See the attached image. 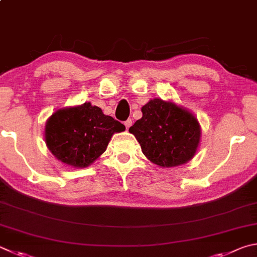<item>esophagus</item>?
I'll use <instances>...</instances> for the list:
<instances>
[{"instance_id": "esophagus-1", "label": "esophagus", "mask_w": 257, "mask_h": 257, "mask_svg": "<svg viewBox=\"0 0 257 257\" xmlns=\"http://www.w3.org/2000/svg\"><path fill=\"white\" fill-rule=\"evenodd\" d=\"M132 124H133V120L132 119H128L127 121H124V125H125V129H129L130 127H132Z\"/></svg>"}]
</instances>
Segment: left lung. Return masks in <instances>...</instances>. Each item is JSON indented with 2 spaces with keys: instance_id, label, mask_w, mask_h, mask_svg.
Segmentation results:
<instances>
[{
  "instance_id": "obj_1",
  "label": "left lung",
  "mask_w": 257,
  "mask_h": 257,
  "mask_svg": "<svg viewBox=\"0 0 257 257\" xmlns=\"http://www.w3.org/2000/svg\"><path fill=\"white\" fill-rule=\"evenodd\" d=\"M143 116L129 128L144 155L154 164L174 167L192 160L201 128L198 119L171 101L153 99L142 108Z\"/></svg>"
}]
</instances>
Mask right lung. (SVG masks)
<instances>
[{"mask_svg":"<svg viewBox=\"0 0 257 257\" xmlns=\"http://www.w3.org/2000/svg\"><path fill=\"white\" fill-rule=\"evenodd\" d=\"M125 127L90 102L56 111L45 125V141L51 154L77 169L91 165L105 152L112 135Z\"/></svg>","mask_w":257,"mask_h":257,"instance_id":"right-lung-1","label":"right lung"}]
</instances>
